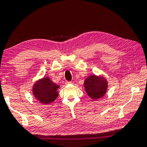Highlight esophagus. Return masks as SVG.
Returning a JSON list of instances; mask_svg holds the SVG:
<instances>
[{"label": "esophagus", "instance_id": "34e87169", "mask_svg": "<svg viewBox=\"0 0 147 147\" xmlns=\"http://www.w3.org/2000/svg\"><path fill=\"white\" fill-rule=\"evenodd\" d=\"M72 82H70V81H66L65 82V84H71Z\"/></svg>", "mask_w": 147, "mask_h": 147}]
</instances>
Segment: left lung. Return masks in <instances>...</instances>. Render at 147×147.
I'll return each mask as SVG.
<instances>
[{
  "instance_id": "obj_1",
  "label": "left lung",
  "mask_w": 147,
  "mask_h": 147,
  "mask_svg": "<svg viewBox=\"0 0 147 147\" xmlns=\"http://www.w3.org/2000/svg\"><path fill=\"white\" fill-rule=\"evenodd\" d=\"M84 84L86 93L94 99H98L104 96L107 89V82L103 76H90L86 79Z\"/></svg>"
}]
</instances>
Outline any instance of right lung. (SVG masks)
Listing matches in <instances>:
<instances>
[{
  "instance_id": "1",
  "label": "right lung",
  "mask_w": 147,
  "mask_h": 147,
  "mask_svg": "<svg viewBox=\"0 0 147 147\" xmlns=\"http://www.w3.org/2000/svg\"><path fill=\"white\" fill-rule=\"evenodd\" d=\"M59 86L53 83L50 79L46 77L37 81L32 88L34 97L40 103L50 104L54 101L58 96L57 90Z\"/></svg>"
}]
</instances>
